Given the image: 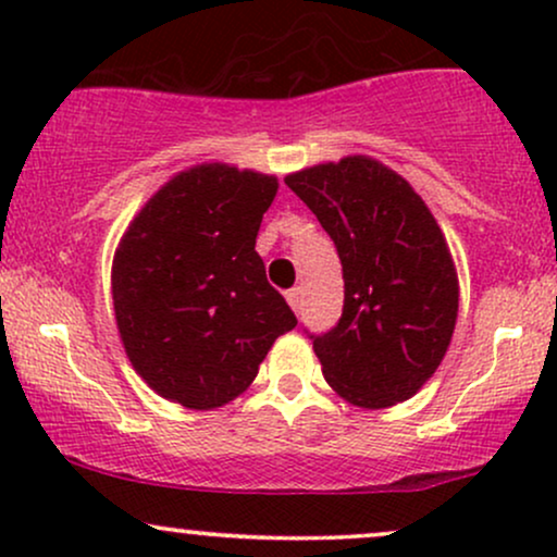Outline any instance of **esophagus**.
Here are the masks:
<instances>
[{
  "instance_id": "34e87169",
  "label": "esophagus",
  "mask_w": 557,
  "mask_h": 557,
  "mask_svg": "<svg viewBox=\"0 0 557 557\" xmlns=\"http://www.w3.org/2000/svg\"><path fill=\"white\" fill-rule=\"evenodd\" d=\"M287 304H290L293 311H300V287H290V290L285 293Z\"/></svg>"
}]
</instances>
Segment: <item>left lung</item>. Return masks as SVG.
<instances>
[{
	"label": "left lung",
	"instance_id": "8db88e82",
	"mask_svg": "<svg viewBox=\"0 0 557 557\" xmlns=\"http://www.w3.org/2000/svg\"><path fill=\"white\" fill-rule=\"evenodd\" d=\"M343 264V317L311 335L327 385L361 408L408 400L443 361L458 317V277L421 196L376 159L285 177Z\"/></svg>",
	"mask_w": 557,
	"mask_h": 557
}]
</instances>
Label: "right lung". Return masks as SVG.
Listing matches in <instances>:
<instances>
[{
  "mask_svg": "<svg viewBox=\"0 0 557 557\" xmlns=\"http://www.w3.org/2000/svg\"><path fill=\"white\" fill-rule=\"evenodd\" d=\"M274 194L272 175L198 164L159 188L120 240L114 319L133 369L162 398L225 406L298 324L257 253Z\"/></svg>",
  "mask_w": 557,
  "mask_h": 557,
  "instance_id": "1",
  "label": "right lung"
}]
</instances>
